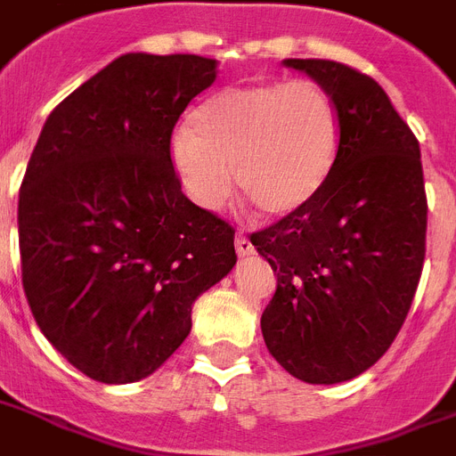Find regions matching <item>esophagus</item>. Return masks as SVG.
<instances>
[{
    "instance_id": "esophagus-1",
    "label": "esophagus",
    "mask_w": 456,
    "mask_h": 456,
    "mask_svg": "<svg viewBox=\"0 0 456 456\" xmlns=\"http://www.w3.org/2000/svg\"><path fill=\"white\" fill-rule=\"evenodd\" d=\"M255 252V248H252L250 239H246V236H236V255L239 257H248V255H252Z\"/></svg>"
}]
</instances>
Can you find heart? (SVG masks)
Here are the masks:
<instances>
[{
	"label": "heart",
	"mask_w": 456,
	"mask_h": 456,
	"mask_svg": "<svg viewBox=\"0 0 456 456\" xmlns=\"http://www.w3.org/2000/svg\"><path fill=\"white\" fill-rule=\"evenodd\" d=\"M338 145V106L320 83L266 80L224 87L201 102L190 127L175 132L171 157L201 208H220L236 174L262 216L285 217L322 192Z\"/></svg>",
	"instance_id": "1"
}]
</instances>
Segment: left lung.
Masks as SVG:
<instances>
[{
  "mask_svg": "<svg viewBox=\"0 0 456 456\" xmlns=\"http://www.w3.org/2000/svg\"><path fill=\"white\" fill-rule=\"evenodd\" d=\"M334 97L340 145L311 204L252 234L278 287L262 313L275 362L311 385L364 373L411 311L427 240L419 143L387 92L331 60H282Z\"/></svg>",
  "mask_w": 456,
  "mask_h": 456,
  "instance_id": "1",
  "label": "left lung"
}]
</instances>
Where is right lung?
Wrapping results in <instances>:
<instances>
[{
	"label": "right lung",
	"mask_w": 456,
	"mask_h": 456,
	"mask_svg": "<svg viewBox=\"0 0 456 456\" xmlns=\"http://www.w3.org/2000/svg\"><path fill=\"white\" fill-rule=\"evenodd\" d=\"M217 62L127 53L45 120L18 199L22 287L69 364L106 385L155 373L199 294L234 269V229L181 192L171 132Z\"/></svg>",
	"instance_id": "obj_1"
}]
</instances>
